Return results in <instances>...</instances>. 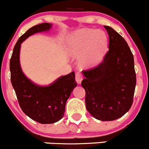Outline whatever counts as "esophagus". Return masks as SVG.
Instances as JSON below:
<instances>
[{
  "instance_id": "obj_1",
  "label": "esophagus",
  "mask_w": 149,
  "mask_h": 149,
  "mask_svg": "<svg viewBox=\"0 0 149 149\" xmlns=\"http://www.w3.org/2000/svg\"><path fill=\"white\" fill-rule=\"evenodd\" d=\"M82 76L80 73H77L76 74V81L77 82V84H80L82 81Z\"/></svg>"
}]
</instances>
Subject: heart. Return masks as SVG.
<instances>
[{"mask_svg":"<svg viewBox=\"0 0 149 149\" xmlns=\"http://www.w3.org/2000/svg\"><path fill=\"white\" fill-rule=\"evenodd\" d=\"M107 46V38L101 30L85 29L73 33L68 40V52L78 55L81 52L80 62L86 67L98 63L104 55Z\"/></svg>","mask_w":149,"mask_h":149,"instance_id":"obj_1","label":"heart"}]
</instances>
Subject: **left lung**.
<instances>
[{"label": "left lung", "instance_id": "left-lung-1", "mask_svg": "<svg viewBox=\"0 0 149 149\" xmlns=\"http://www.w3.org/2000/svg\"><path fill=\"white\" fill-rule=\"evenodd\" d=\"M104 28L109 35V50L100 65L83 71L81 86L88 112L99 120L112 121L131 107L136 76L128 45L112 27Z\"/></svg>", "mask_w": 149, "mask_h": 149}]
</instances>
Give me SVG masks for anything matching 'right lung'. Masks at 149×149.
Here are the masks:
<instances>
[{
  "mask_svg": "<svg viewBox=\"0 0 149 149\" xmlns=\"http://www.w3.org/2000/svg\"><path fill=\"white\" fill-rule=\"evenodd\" d=\"M52 26L42 23L28 29L18 40L10 60V81L19 106L28 117L42 124L56 123L63 117L66 102L77 86L73 71L48 86L34 84L22 71L19 60L22 43L35 33L48 31Z\"/></svg>",
  "mask_w": 149,
  "mask_h": 149,
  "instance_id": "obj_1",
  "label": "right lung"
}]
</instances>
